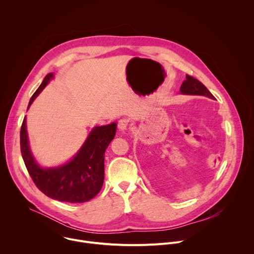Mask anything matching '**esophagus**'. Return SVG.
I'll use <instances>...</instances> for the list:
<instances>
[{
  "mask_svg": "<svg viewBox=\"0 0 254 254\" xmlns=\"http://www.w3.org/2000/svg\"><path fill=\"white\" fill-rule=\"evenodd\" d=\"M128 126V121L127 119H121L118 123V127L121 131H125L127 128Z\"/></svg>",
  "mask_w": 254,
  "mask_h": 254,
  "instance_id": "obj_1",
  "label": "esophagus"
}]
</instances>
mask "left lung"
<instances>
[{"mask_svg": "<svg viewBox=\"0 0 254 254\" xmlns=\"http://www.w3.org/2000/svg\"><path fill=\"white\" fill-rule=\"evenodd\" d=\"M181 92L184 94H194V95H204L214 99L213 94L207 89V87L200 82L197 78L186 74V80L181 85Z\"/></svg>", "mask_w": 254, "mask_h": 254, "instance_id": "left-lung-1", "label": "left lung"}]
</instances>
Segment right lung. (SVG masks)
<instances>
[{"mask_svg": "<svg viewBox=\"0 0 254 254\" xmlns=\"http://www.w3.org/2000/svg\"><path fill=\"white\" fill-rule=\"evenodd\" d=\"M53 77L49 73L32 95L29 106ZM117 125L96 127L88 135L78 154L66 165L56 169H42L33 159L28 146L26 118L20 131L21 154L34 184L46 196L69 203L91 200L100 191L104 180V152L115 137Z\"/></svg>", "mask_w": 254, "mask_h": 254, "instance_id": "1", "label": "right lung"}]
</instances>
